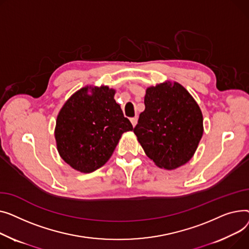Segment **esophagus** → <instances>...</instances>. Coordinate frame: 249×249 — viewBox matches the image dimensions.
<instances>
[{"label": "esophagus", "mask_w": 249, "mask_h": 249, "mask_svg": "<svg viewBox=\"0 0 249 249\" xmlns=\"http://www.w3.org/2000/svg\"><path fill=\"white\" fill-rule=\"evenodd\" d=\"M130 123H131V124H133V126H136V124L138 123V116H134V118H131Z\"/></svg>", "instance_id": "esophagus-1"}]
</instances>
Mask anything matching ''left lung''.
<instances>
[{
    "label": "left lung",
    "instance_id": "obj_1",
    "mask_svg": "<svg viewBox=\"0 0 249 249\" xmlns=\"http://www.w3.org/2000/svg\"><path fill=\"white\" fill-rule=\"evenodd\" d=\"M144 107L134 133L145 155L166 170L186 164L204 130L195 99L180 83L165 82L147 89Z\"/></svg>",
    "mask_w": 249,
    "mask_h": 249
}]
</instances>
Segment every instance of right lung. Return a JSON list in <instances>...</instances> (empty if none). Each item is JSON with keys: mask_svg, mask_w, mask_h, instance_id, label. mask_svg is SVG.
<instances>
[{"mask_svg": "<svg viewBox=\"0 0 249 249\" xmlns=\"http://www.w3.org/2000/svg\"><path fill=\"white\" fill-rule=\"evenodd\" d=\"M91 94H89V91ZM108 86L76 91L57 116L55 140L60 157L81 173H91L111 157L122 135L133 130Z\"/></svg>", "mask_w": 249, "mask_h": 249, "instance_id": "right-lung-1", "label": "right lung"}]
</instances>
